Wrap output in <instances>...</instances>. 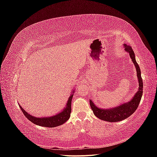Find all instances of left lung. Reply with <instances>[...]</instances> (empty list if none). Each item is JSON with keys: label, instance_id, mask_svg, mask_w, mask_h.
Listing matches in <instances>:
<instances>
[{"label": "left lung", "instance_id": "obj_1", "mask_svg": "<svg viewBox=\"0 0 157 157\" xmlns=\"http://www.w3.org/2000/svg\"><path fill=\"white\" fill-rule=\"evenodd\" d=\"M124 50L128 53H129L132 61L134 63L136 69L137 77L139 82V88L137 90V92L129 101L123 103L119 105L110 109L99 108L95 105L91 99H90V107H91L94 115L99 119L110 122L121 121L132 115L138 107L142 97V94H143V80L141 78L140 66L136 62L134 52L130 46L124 44Z\"/></svg>", "mask_w": 157, "mask_h": 157}]
</instances>
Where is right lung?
Masks as SVG:
<instances>
[{"instance_id":"obj_1","label":"right lung","mask_w":157,"mask_h":157,"mask_svg":"<svg viewBox=\"0 0 157 157\" xmlns=\"http://www.w3.org/2000/svg\"><path fill=\"white\" fill-rule=\"evenodd\" d=\"M75 92V90L71 91V96H69L66 106L61 110L59 113L56 114L55 115L51 117H36L32 116L29 113L26 112L23 108L21 107L20 105V107L23 113L26 117L27 119H29L33 124L39 125L43 127H48V128H54L60 126L67 121L71 115V101L73 96V94Z\"/></svg>"}]
</instances>
